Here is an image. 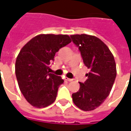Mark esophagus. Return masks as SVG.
Segmentation results:
<instances>
[{"mask_svg": "<svg viewBox=\"0 0 131 131\" xmlns=\"http://www.w3.org/2000/svg\"><path fill=\"white\" fill-rule=\"evenodd\" d=\"M65 80L68 81H74L73 79H69V78H65Z\"/></svg>", "mask_w": 131, "mask_h": 131, "instance_id": "esophagus-1", "label": "esophagus"}]
</instances>
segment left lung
<instances>
[{
	"label": "left lung",
	"mask_w": 131,
	"mask_h": 131,
	"mask_svg": "<svg viewBox=\"0 0 131 131\" xmlns=\"http://www.w3.org/2000/svg\"><path fill=\"white\" fill-rule=\"evenodd\" d=\"M83 63L90 72L88 79L79 82V91L72 94L74 103L83 111H91L102 104L110 95L116 77L112 53L100 38L86 34L71 35Z\"/></svg>",
	"instance_id": "left-lung-1"
}]
</instances>
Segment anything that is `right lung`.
<instances>
[{
	"label": "right lung",
	"mask_w": 131,
	"mask_h": 131,
	"mask_svg": "<svg viewBox=\"0 0 131 131\" xmlns=\"http://www.w3.org/2000/svg\"><path fill=\"white\" fill-rule=\"evenodd\" d=\"M71 41L68 35H38L19 52L15 62L16 77L21 93L34 107H48L55 100L64 80L49 73V65L55 53Z\"/></svg>",
	"instance_id": "add662e5"
}]
</instances>
